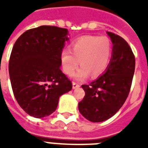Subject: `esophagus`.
Masks as SVG:
<instances>
[{
	"label": "esophagus",
	"mask_w": 148,
	"mask_h": 148,
	"mask_svg": "<svg viewBox=\"0 0 148 148\" xmlns=\"http://www.w3.org/2000/svg\"><path fill=\"white\" fill-rule=\"evenodd\" d=\"M72 84H73V89H76V88H80V84L77 83H76V82H73V83H72Z\"/></svg>",
	"instance_id": "34e87169"
}]
</instances>
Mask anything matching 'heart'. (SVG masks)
I'll use <instances>...</instances> for the list:
<instances>
[{"label": "heart", "mask_w": 148, "mask_h": 148, "mask_svg": "<svg viewBox=\"0 0 148 148\" xmlns=\"http://www.w3.org/2000/svg\"><path fill=\"white\" fill-rule=\"evenodd\" d=\"M71 47V51L64 49L60 53L65 74L71 76L78 67L79 61L81 67L77 72V78H86L88 74L95 78L105 71L112 53L111 43L107 37L83 36L74 40Z\"/></svg>", "instance_id": "heart-1"}]
</instances>
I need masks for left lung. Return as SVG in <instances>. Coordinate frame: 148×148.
Here are the masks:
<instances>
[{
  "instance_id": "1",
  "label": "left lung",
  "mask_w": 148,
  "mask_h": 148,
  "mask_svg": "<svg viewBox=\"0 0 148 148\" xmlns=\"http://www.w3.org/2000/svg\"><path fill=\"white\" fill-rule=\"evenodd\" d=\"M108 34L113 52L105 74L81 86L85 95L78 103L79 111L91 122L104 121L120 110L129 95L135 69V57L127 42L121 36Z\"/></svg>"
}]
</instances>
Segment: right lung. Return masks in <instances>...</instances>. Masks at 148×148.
<instances>
[{
    "instance_id": "1",
    "label": "right lung",
    "mask_w": 148,
    "mask_h": 148,
    "mask_svg": "<svg viewBox=\"0 0 148 148\" xmlns=\"http://www.w3.org/2000/svg\"><path fill=\"white\" fill-rule=\"evenodd\" d=\"M67 30L43 25L16 40L9 60V74L17 103L30 116L41 118L57 109L59 97L72 89L60 70V53Z\"/></svg>"
}]
</instances>
